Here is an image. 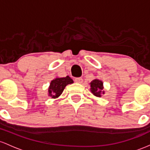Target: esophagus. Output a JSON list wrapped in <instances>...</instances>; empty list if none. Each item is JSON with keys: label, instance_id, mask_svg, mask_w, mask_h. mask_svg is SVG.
<instances>
[{"label": "esophagus", "instance_id": "obj_1", "mask_svg": "<svg viewBox=\"0 0 150 150\" xmlns=\"http://www.w3.org/2000/svg\"><path fill=\"white\" fill-rule=\"evenodd\" d=\"M74 81H75V82H76V83H81L82 82H83V79L81 78V77H79V78H76Z\"/></svg>", "mask_w": 150, "mask_h": 150}]
</instances>
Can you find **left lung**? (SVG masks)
<instances>
[{
	"label": "left lung",
	"mask_w": 150,
	"mask_h": 150,
	"mask_svg": "<svg viewBox=\"0 0 150 150\" xmlns=\"http://www.w3.org/2000/svg\"><path fill=\"white\" fill-rule=\"evenodd\" d=\"M91 91L96 96L100 97L101 93L103 94L104 91L103 90V82L98 79H94L91 82Z\"/></svg>",
	"instance_id": "8db88e82"
}]
</instances>
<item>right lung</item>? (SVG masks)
<instances>
[{
	"instance_id": "obj_1",
	"label": "right lung",
	"mask_w": 150,
	"mask_h": 150,
	"mask_svg": "<svg viewBox=\"0 0 150 150\" xmlns=\"http://www.w3.org/2000/svg\"><path fill=\"white\" fill-rule=\"evenodd\" d=\"M73 80L69 76L63 78H57L52 80L49 88V96L52 98L59 96L67 85L73 83Z\"/></svg>"
}]
</instances>
